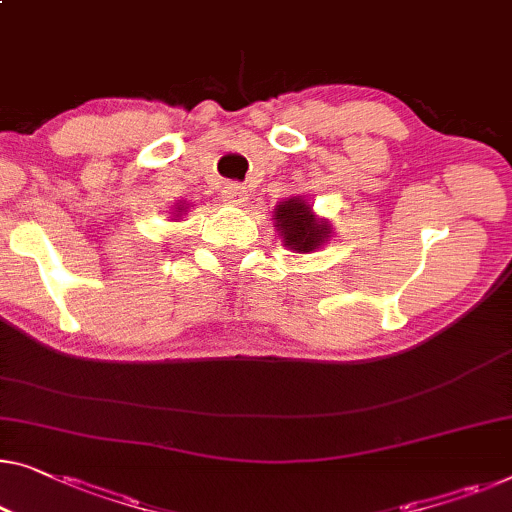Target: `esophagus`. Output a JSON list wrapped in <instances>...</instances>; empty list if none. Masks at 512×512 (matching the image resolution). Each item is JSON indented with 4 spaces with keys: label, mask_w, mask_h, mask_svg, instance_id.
Returning <instances> with one entry per match:
<instances>
[{
    "label": "esophagus",
    "mask_w": 512,
    "mask_h": 512,
    "mask_svg": "<svg viewBox=\"0 0 512 512\" xmlns=\"http://www.w3.org/2000/svg\"><path fill=\"white\" fill-rule=\"evenodd\" d=\"M224 201L231 205H242L244 201H247V187L238 182H228L224 187Z\"/></svg>",
    "instance_id": "34e87169"
}]
</instances>
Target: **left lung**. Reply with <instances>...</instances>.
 <instances>
[{
	"mask_svg": "<svg viewBox=\"0 0 512 512\" xmlns=\"http://www.w3.org/2000/svg\"><path fill=\"white\" fill-rule=\"evenodd\" d=\"M274 224L281 233V242L295 254H309L316 251L323 242L330 238V224L323 219H316L309 203L300 196L288 198L274 207Z\"/></svg>",
	"mask_w": 512,
	"mask_h": 512,
	"instance_id": "obj_1",
	"label": "left lung"
}]
</instances>
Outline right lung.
<instances>
[{
  "instance_id": "1",
  "label": "right lung",
  "mask_w": 512,
  "mask_h": 512,
  "mask_svg": "<svg viewBox=\"0 0 512 512\" xmlns=\"http://www.w3.org/2000/svg\"><path fill=\"white\" fill-rule=\"evenodd\" d=\"M182 212H187V205H177L173 214H175V217H182Z\"/></svg>"
}]
</instances>
